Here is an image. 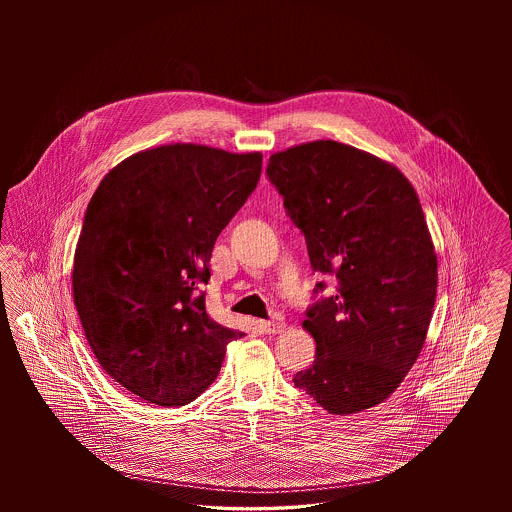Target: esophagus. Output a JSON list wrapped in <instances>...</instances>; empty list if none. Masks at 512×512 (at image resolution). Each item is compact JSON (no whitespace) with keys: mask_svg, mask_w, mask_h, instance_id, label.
Returning <instances> with one entry per match:
<instances>
[{"mask_svg":"<svg viewBox=\"0 0 512 512\" xmlns=\"http://www.w3.org/2000/svg\"><path fill=\"white\" fill-rule=\"evenodd\" d=\"M259 326H261L263 334H278L286 328V324L282 320H261Z\"/></svg>","mask_w":512,"mask_h":512,"instance_id":"obj_1","label":"esophagus"}]
</instances>
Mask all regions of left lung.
I'll return each instance as SVG.
<instances>
[{"mask_svg": "<svg viewBox=\"0 0 512 512\" xmlns=\"http://www.w3.org/2000/svg\"><path fill=\"white\" fill-rule=\"evenodd\" d=\"M267 174L311 267L338 282L303 320L317 359L293 384L330 414L363 413L399 388L432 320L438 257L418 195L395 165L334 140L270 155Z\"/></svg>", "mask_w": 512, "mask_h": 512, "instance_id": "1", "label": "left lung"}]
</instances>
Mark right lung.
Returning a JSON list of instances; mask_svg holds the SVG:
<instances>
[{
    "label": "right lung",
    "mask_w": 512,
    "mask_h": 512,
    "mask_svg": "<svg viewBox=\"0 0 512 512\" xmlns=\"http://www.w3.org/2000/svg\"><path fill=\"white\" fill-rule=\"evenodd\" d=\"M263 155L199 144L138 151L107 172L74 251L73 297L99 365L124 390L180 407L244 334L207 315L209 259L257 188Z\"/></svg>",
    "instance_id": "1"
}]
</instances>
